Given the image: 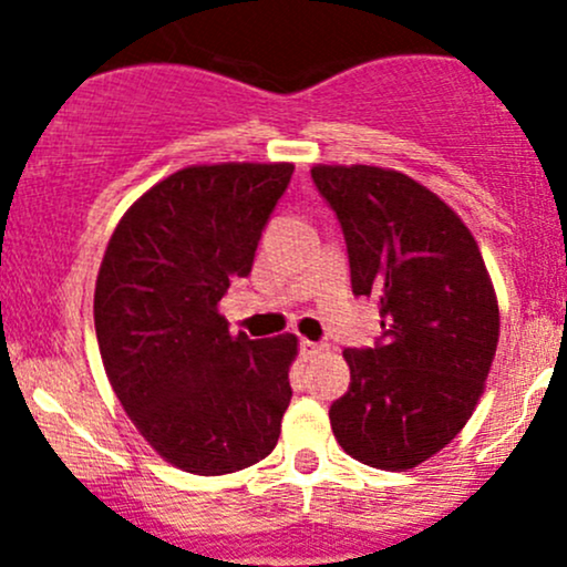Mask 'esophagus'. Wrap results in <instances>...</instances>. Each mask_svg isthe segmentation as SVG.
<instances>
[{
  "label": "esophagus",
  "instance_id": "1",
  "mask_svg": "<svg viewBox=\"0 0 567 567\" xmlns=\"http://www.w3.org/2000/svg\"><path fill=\"white\" fill-rule=\"evenodd\" d=\"M327 351V346H321V342H313V340H302L300 342V353L305 359H316V355H321Z\"/></svg>",
  "mask_w": 567,
  "mask_h": 567
}]
</instances>
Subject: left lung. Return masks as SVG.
I'll return each instance as SVG.
<instances>
[{
	"label": "left lung",
	"mask_w": 567,
	"mask_h": 567,
	"mask_svg": "<svg viewBox=\"0 0 567 567\" xmlns=\"http://www.w3.org/2000/svg\"><path fill=\"white\" fill-rule=\"evenodd\" d=\"M346 235L355 297H378L383 337L342 351L346 396L329 406L348 455L385 472L429 461L472 417L498 348V300L461 216L406 174L316 165Z\"/></svg>",
	"instance_id": "obj_1"
}]
</instances>
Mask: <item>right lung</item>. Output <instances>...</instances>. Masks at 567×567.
<instances>
[{"mask_svg": "<svg viewBox=\"0 0 567 567\" xmlns=\"http://www.w3.org/2000/svg\"><path fill=\"white\" fill-rule=\"evenodd\" d=\"M291 163L189 165L114 227L93 318L106 378L171 466L219 476L276 447L297 337L230 334L219 300L251 272Z\"/></svg>", "mask_w": 567, "mask_h": 567, "instance_id": "add662e5", "label": "right lung"}]
</instances>
